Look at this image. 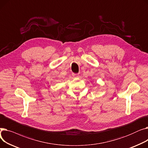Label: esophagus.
I'll use <instances>...</instances> for the list:
<instances>
[{"label":"esophagus","instance_id":"34e87169","mask_svg":"<svg viewBox=\"0 0 148 148\" xmlns=\"http://www.w3.org/2000/svg\"><path fill=\"white\" fill-rule=\"evenodd\" d=\"M73 75L74 77H79V76L78 74H74V73H73Z\"/></svg>","mask_w":148,"mask_h":148}]
</instances>
